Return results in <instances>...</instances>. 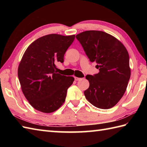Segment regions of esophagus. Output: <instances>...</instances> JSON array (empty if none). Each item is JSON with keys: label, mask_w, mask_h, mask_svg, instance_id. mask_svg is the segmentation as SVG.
Masks as SVG:
<instances>
[{"label": "esophagus", "mask_w": 147, "mask_h": 147, "mask_svg": "<svg viewBox=\"0 0 147 147\" xmlns=\"http://www.w3.org/2000/svg\"><path fill=\"white\" fill-rule=\"evenodd\" d=\"M82 78H78V77H74V80H75V81H79Z\"/></svg>", "instance_id": "34e87169"}]
</instances>
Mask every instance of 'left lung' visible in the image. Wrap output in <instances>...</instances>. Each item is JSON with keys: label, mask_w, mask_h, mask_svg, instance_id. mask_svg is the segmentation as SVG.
Masks as SVG:
<instances>
[{"label": "left lung", "mask_w": 147, "mask_h": 147, "mask_svg": "<svg viewBox=\"0 0 147 147\" xmlns=\"http://www.w3.org/2000/svg\"><path fill=\"white\" fill-rule=\"evenodd\" d=\"M92 62H96L98 73L86 75L89 88L84 92L88 101L95 107H113L123 97L131 76L129 54L119 40L101 31L90 30L78 34Z\"/></svg>", "instance_id": "obj_1"}]
</instances>
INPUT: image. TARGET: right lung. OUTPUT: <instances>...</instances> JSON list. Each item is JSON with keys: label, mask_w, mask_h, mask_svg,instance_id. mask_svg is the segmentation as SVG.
<instances>
[{"label": "right lung", "mask_w": 147, "mask_h": 147, "mask_svg": "<svg viewBox=\"0 0 147 147\" xmlns=\"http://www.w3.org/2000/svg\"><path fill=\"white\" fill-rule=\"evenodd\" d=\"M75 35L50 34L31 43L19 64L18 74L22 92L30 105L44 113L63 104L74 78L59 74L57 64L63 63L67 49Z\"/></svg>", "instance_id": "add662e5"}]
</instances>
